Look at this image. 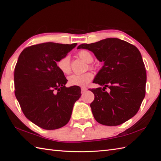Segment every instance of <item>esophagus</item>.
Here are the masks:
<instances>
[{"mask_svg":"<svg viewBox=\"0 0 161 161\" xmlns=\"http://www.w3.org/2000/svg\"><path fill=\"white\" fill-rule=\"evenodd\" d=\"M87 90V87H81V92H85Z\"/></svg>","mask_w":161,"mask_h":161,"instance_id":"esophagus-1","label":"esophagus"}]
</instances>
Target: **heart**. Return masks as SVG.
I'll list each match as a JSON object with an SVG mask.
<instances>
[{
  "mask_svg": "<svg viewBox=\"0 0 161 161\" xmlns=\"http://www.w3.org/2000/svg\"><path fill=\"white\" fill-rule=\"evenodd\" d=\"M78 55L87 63H91L94 60L92 53L88 50H85V49L80 50L78 52ZM57 67L63 74H69L71 72L69 56L66 55L60 58L57 63ZM89 67L90 68L93 67L92 65H89ZM93 78H94V75L91 72H86L83 74H73L68 78V83L71 86L85 87L90 83Z\"/></svg>",
  "mask_w": 161,
  "mask_h": 161,
  "instance_id": "1",
  "label": "heart"
}]
</instances>
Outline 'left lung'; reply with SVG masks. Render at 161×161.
<instances>
[{"label": "left lung", "mask_w": 161, "mask_h": 161, "mask_svg": "<svg viewBox=\"0 0 161 161\" xmlns=\"http://www.w3.org/2000/svg\"><path fill=\"white\" fill-rule=\"evenodd\" d=\"M94 53L104 65L94 83L103 87L91 89L94 100L91 104L96 120L104 125L116 126L134 116L145 95L147 75L141 52L136 47L116 38L91 44H81ZM108 87L110 92L105 91Z\"/></svg>", "instance_id": "8db88e82"}]
</instances>
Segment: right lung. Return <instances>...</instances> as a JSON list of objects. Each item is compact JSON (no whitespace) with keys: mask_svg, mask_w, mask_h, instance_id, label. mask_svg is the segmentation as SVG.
<instances>
[{"mask_svg":"<svg viewBox=\"0 0 161 161\" xmlns=\"http://www.w3.org/2000/svg\"><path fill=\"white\" fill-rule=\"evenodd\" d=\"M77 43L44 42L25 48L14 69L15 96L25 116L42 129L56 130L69 122L78 86L66 87L67 80L56 63Z\"/></svg>","mask_w":161,"mask_h":161,"instance_id":"1","label":"right lung"}]
</instances>
